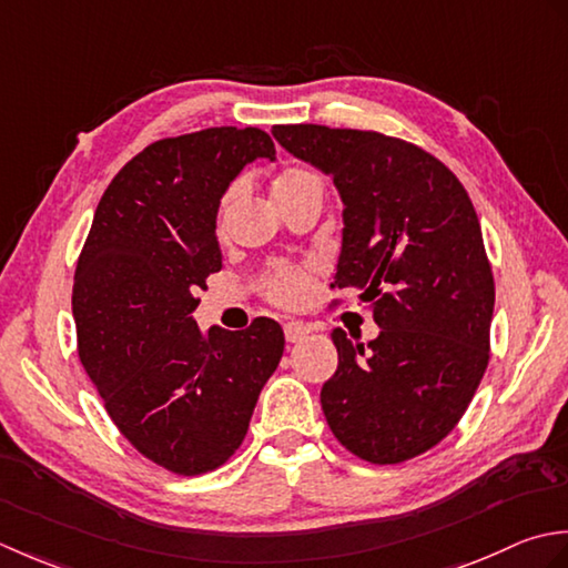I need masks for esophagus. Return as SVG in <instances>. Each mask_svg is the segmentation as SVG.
<instances>
[{"mask_svg": "<svg viewBox=\"0 0 568 568\" xmlns=\"http://www.w3.org/2000/svg\"><path fill=\"white\" fill-rule=\"evenodd\" d=\"M308 333H311V328H308V326H304V323H298V321H288V323H284V335H286V341H288V343H298V341H304Z\"/></svg>", "mask_w": 568, "mask_h": 568, "instance_id": "esophagus-1", "label": "esophagus"}]
</instances>
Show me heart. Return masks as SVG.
<instances>
[{
	"instance_id": "b5f03b06",
	"label": "heart",
	"mask_w": 568,
	"mask_h": 568,
	"mask_svg": "<svg viewBox=\"0 0 568 568\" xmlns=\"http://www.w3.org/2000/svg\"><path fill=\"white\" fill-rule=\"evenodd\" d=\"M318 176L314 171H308L304 166H286L280 173H276L274 179V199H280V195L286 193H294L301 186H306V183L316 181ZM227 203H230V193L223 199V205H220V213H217V223H223L225 213H227ZM264 282V292H267L270 301L280 306H301L311 294V274L306 270H298V267H288V264H274L262 276Z\"/></svg>"
}]
</instances>
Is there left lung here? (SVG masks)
<instances>
[{"instance_id": "left-lung-1", "label": "left lung", "mask_w": 568, "mask_h": 568, "mask_svg": "<svg viewBox=\"0 0 568 568\" xmlns=\"http://www.w3.org/2000/svg\"><path fill=\"white\" fill-rule=\"evenodd\" d=\"M272 134L333 176L345 227L331 288L363 292L379 326L367 345L331 333L323 414L353 456L409 460L454 432L490 361L495 282L476 207L444 161L404 139L323 124Z\"/></svg>"}]
</instances>
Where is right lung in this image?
<instances>
[{"instance_id": "right-lung-1", "label": "right lung", "mask_w": 568, "mask_h": 568, "mask_svg": "<svg viewBox=\"0 0 568 568\" xmlns=\"http://www.w3.org/2000/svg\"><path fill=\"white\" fill-rule=\"evenodd\" d=\"M274 159L257 126L166 136L102 193L78 257V355L120 434L176 476L223 466L284 353L282 326H195L205 280L223 270L217 205L250 161Z\"/></svg>"}]
</instances>
